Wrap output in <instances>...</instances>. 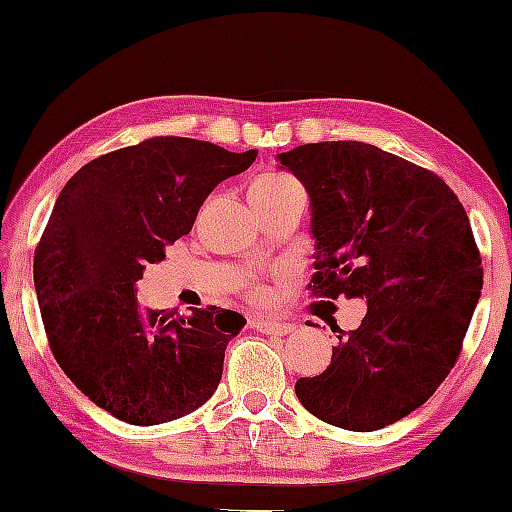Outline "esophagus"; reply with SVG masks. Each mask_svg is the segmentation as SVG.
<instances>
[{
	"label": "esophagus",
	"mask_w": 512,
	"mask_h": 512,
	"mask_svg": "<svg viewBox=\"0 0 512 512\" xmlns=\"http://www.w3.org/2000/svg\"><path fill=\"white\" fill-rule=\"evenodd\" d=\"M256 328L265 335H275V338H282V335H289L293 333V324H289V321H279V319H261L256 321Z\"/></svg>",
	"instance_id": "34e87169"
}]
</instances>
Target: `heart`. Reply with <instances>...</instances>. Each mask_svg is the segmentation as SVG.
<instances>
[{
    "label": "heart",
    "mask_w": 512,
    "mask_h": 512,
    "mask_svg": "<svg viewBox=\"0 0 512 512\" xmlns=\"http://www.w3.org/2000/svg\"><path fill=\"white\" fill-rule=\"evenodd\" d=\"M291 181H296L293 177H289V174H279V172H275V174H263V177H258L254 184H251V191H272V188H279V186H286V184H291ZM254 298H263L265 296V291L261 289V286H256L254 291Z\"/></svg>",
    "instance_id": "heart-1"
}]
</instances>
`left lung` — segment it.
I'll list each match as a JSON object with an SVG mask.
<instances>
[{"label":"left lung","mask_w":512,"mask_h":512,"mask_svg":"<svg viewBox=\"0 0 512 512\" xmlns=\"http://www.w3.org/2000/svg\"><path fill=\"white\" fill-rule=\"evenodd\" d=\"M277 160L310 195L312 296L368 303L296 396L326 424L384 429L429 401L461 352L482 289L466 209L438 174L373 144H303Z\"/></svg>","instance_id":"obj_1"}]
</instances>
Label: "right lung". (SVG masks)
I'll return each instance as SVG.
<instances>
[{"label":"right lung","instance_id":"right-lung-1","mask_svg":"<svg viewBox=\"0 0 512 512\" xmlns=\"http://www.w3.org/2000/svg\"><path fill=\"white\" fill-rule=\"evenodd\" d=\"M256 156L151 137L90 160L55 200L34 251L48 345L81 394L121 422H172L219 387L228 342L247 319L219 307L146 310L137 282L165 244L191 233L207 195Z\"/></svg>","mask_w":512,"mask_h":512}]
</instances>
